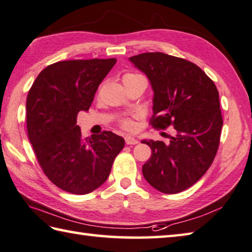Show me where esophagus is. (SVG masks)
Returning <instances> with one entry per match:
<instances>
[{"mask_svg": "<svg viewBox=\"0 0 252 252\" xmlns=\"http://www.w3.org/2000/svg\"><path fill=\"white\" fill-rule=\"evenodd\" d=\"M125 141H126L127 145H137V144H138V140H137L135 137H132V136H126Z\"/></svg>", "mask_w": 252, "mask_h": 252, "instance_id": "esophagus-1", "label": "esophagus"}]
</instances>
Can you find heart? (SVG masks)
<instances>
[{
    "mask_svg": "<svg viewBox=\"0 0 252 252\" xmlns=\"http://www.w3.org/2000/svg\"><path fill=\"white\" fill-rule=\"evenodd\" d=\"M139 75H140V74H137V73H127V74L124 75V80H125V79H129V78L139 77ZM123 126L129 129V128L132 127V123H131L130 121H124V122H123Z\"/></svg>",
    "mask_w": 252,
    "mask_h": 252,
    "instance_id": "heart-1",
    "label": "heart"
}]
</instances>
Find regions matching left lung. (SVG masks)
I'll return each instance as SVG.
<instances>
[{"instance_id": "left-lung-1", "label": "left lung", "mask_w": 252, "mask_h": 252, "mask_svg": "<svg viewBox=\"0 0 252 252\" xmlns=\"http://www.w3.org/2000/svg\"><path fill=\"white\" fill-rule=\"evenodd\" d=\"M129 61L153 88L151 125L177 130L168 145L141 140L153 151L142 174L160 192H182L205 174L217 153L222 118L216 85L196 64L163 52H145Z\"/></svg>"}]
</instances>
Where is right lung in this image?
I'll use <instances>...</instances> for the list:
<instances>
[{
	"mask_svg": "<svg viewBox=\"0 0 252 252\" xmlns=\"http://www.w3.org/2000/svg\"><path fill=\"white\" fill-rule=\"evenodd\" d=\"M115 58L59 61L38 74L28 92V138L50 181L65 192L88 194L106 181L125 140L112 131L83 138L79 112H88Z\"/></svg>",
	"mask_w": 252,
	"mask_h": 252,
	"instance_id": "1",
	"label": "right lung"
}]
</instances>
